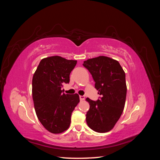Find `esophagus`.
Masks as SVG:
<instances>
[{"mask_svg": "<svg viewBox=\"0 0 160 160\" xmlns=\"http://www.w3.org/2000/svg\"><path fill=\"white\" fill-rule=\"evenodd\" d=\"M79 99L81 101H83L85 99V97L84 95H79Z\"/></svg>", "mask_w": 160, "mask_h": 160, "instance_id": "esophagus-1", "label": "esophagus"}]
</instances>
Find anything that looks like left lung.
<instances>
[{
    "instance_id": "obj_1",
    "label": "left lung",
    "mask_w": 160,
    "mask_h": 160,
    "mask_svg": "<svg viewBox=\"0 0 160 160\" xmlns=\"http://www.w3.org/2000/svg\"><path fill=\"white\" fill-rule=\"evenodd\" d=\"M91 74L95 88L101 97L95 101L87 98L90 108L86 114L88 126L96 132L112 129L122 115L126 99L125 73L119 62L108 57L99 56L83 62Z\"/></svg>"
}]
</instances>
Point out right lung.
Returning <instances> with one entry per match:
<instances>
[{
    "label": "right lung",
    "mask_w": 160,
    "mask_h": 160,
    "mask_svg": "<svg viewBox=\"0 0 160 160\" xmlns=\"http://www.w3.org/2000/svg\"><path fill=\"white\" fill-rule=\"evenodd\" d=\"M77 61L59 56L42 59L32 81V99L37 118L52 133L69 128L72 112L79 102L78 94H65L61 88L70 81Z\"/></svg>",
    "instance_id": "1"
}]
</instances>
